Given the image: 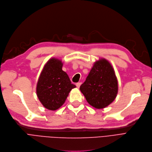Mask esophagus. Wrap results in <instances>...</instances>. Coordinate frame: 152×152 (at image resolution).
Wrapping results in <instances>:
<instances>
[{
  "mask_svg": "<svg viewBox=\"0 0 152 152\" xmlns=\"http://www.w3.org/2000/svg\"><path fill=\"white\" fill-rule=\"evenodd\" d=\"M81 84V83H77L76 84V87H77V88H80Z\"/></svg>",
  "mask_w": 152,
  "mask_h": 152,
  "instance_id": "1",
  "label": "esophagus"
}]
</instances>
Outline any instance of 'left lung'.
Segmentation results:
<instances>
[{
  "label": "left lung",
  "instance_id": "1",
  "mask_svg": "<svg viewBox=\"0 0 152 152\" xmlns=\"http://www.w3.org/2000/svg\"><path fill=\"white\" fill-rule=\"evenodd\" d=\"M80 91L96 109H103L113 102L118 92V82L110 63L104 58L96 61Z\"/></svg>",
  "mask_w": 152,
  "mask_h": 152
}]
</instances>
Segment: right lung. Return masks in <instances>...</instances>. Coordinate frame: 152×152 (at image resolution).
<instances>
[{
  "label": "right lung",
  "mask_w": 152,
  "mask_h": 152,
  "mask_svg": "<svg viewBox=\"0 0 152 152\" xmlns=\"http://www.w3.org/2000/svg\"><path fill=\"white\" fill-rule=\"evenodd\" d=\"M62 66L61 60L53 58L45 64L38 78L37 95L43 106L50 110L60 108L71 89L76 88Z\"/></svg>",
  "instance_id": "1"
}]
</instances>
